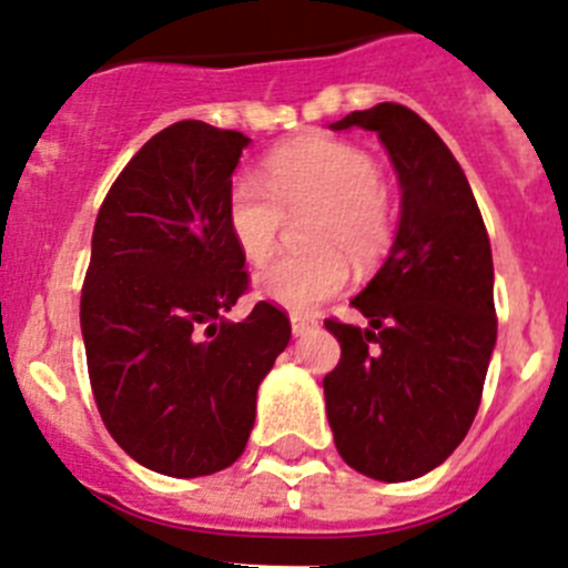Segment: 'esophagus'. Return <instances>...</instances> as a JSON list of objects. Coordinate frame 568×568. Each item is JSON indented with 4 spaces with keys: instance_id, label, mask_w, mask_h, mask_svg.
I'll return each mask as SVG.
<instances>
[{
    "instance_id": "esophagus-1",
    "label": "esophagus",
    "mask_w": 568,
    "mask_h": 568,
    "mask_svg": "<svg viewBox=\"0 0 568 568\" xmlns=\"http://www.w3.org/2000/svg\"><path fill=\"white\" fill-rule=\"evenodd\" d=\"M290 324H293V335H295V338H298V335L313 333V329L318 327V321H315L313 315H301V313L290 315Z\"/></svg>"
}]
</instances>
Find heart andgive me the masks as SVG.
Instances as JSON below:
<instances>
[{
    "label": "heart",
    "instance_id": "b5f03b06",
    "mask_svg": "<svg viewBox=\"0 0 568 568\" xmlns=\"http://www.w3.org/2000/svg\"><path fill=\"white\" fill-rule=\"evenodd\" d=\"M315 207L307 241L315 250L273 261L255 275V293L293 313H313L349 281V260L378 258L393 239V207L366 150L329 135H310L273 150L264 179L239 173L227 187V230L253 264L278 247L288 213Z\"/></svg>",
    "mask_w": 568,
    "mask_h": 568
}]
</instances>
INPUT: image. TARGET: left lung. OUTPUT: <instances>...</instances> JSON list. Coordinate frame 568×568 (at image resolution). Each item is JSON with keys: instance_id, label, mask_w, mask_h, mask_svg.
<instances>
[{"instance_id": "8db88e82", "label": "left lung", "mask_w": 568, "mask_h": 568, "mask_svg": "<svg viewBox=\"0 0 568 568\" xmlns=\"http://www.w3.org/2000/svg\"><path fill=\"white\" fill-rule=\"evenodd\" d=\"M333 130H375L400 184L389 255L349 304L369 324L327 318L341 361L324 378L338 455L398 484L444 464L469 433L498 338L491 247L464 170L404 104L355 110Z\"/></svg>"}]
</instances>
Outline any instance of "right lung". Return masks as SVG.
<instances>
[{
    "instance_id": "add662e5",
    "label": "right lung",
    "mask_w": 568,
    "mask_h": 568,
    "mask_svg": "<svg viewBox=\"0 0 568 568\" xmlns=\"http://www.w3.org/2000/svg\"><path fill=\"white\" fill-rule=\"evenodd\" d=\"M250 139L204 122L155 133L110 187L82 287V338L99 415L133 460L170 478L227 469L255 395L290 344V318L247 290L227 187Z\"/></svg>"
}]
</instances>
